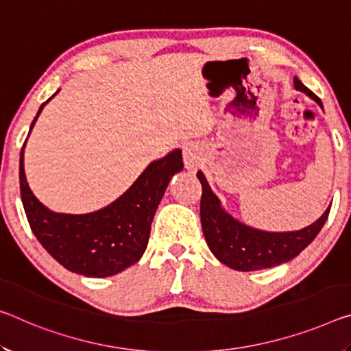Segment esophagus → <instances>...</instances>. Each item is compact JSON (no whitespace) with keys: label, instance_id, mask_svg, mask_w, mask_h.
I'll use <instances>...</instances> for the list:
<instances>
[{"label":"esophagus","instance_id":"obj_1","mask_svg":"<svg viewBox=\"0 0 351 351\" xmlns=\"http://www.w3.org/2000/svg\"><path fill=\"white\" fill-rule=\"evenodd\" d=\"M182 156H184V165L189 171H197L198 165H199V152L197 145L193 143H189V145L184 147V152H182Z\"/></svg>","mask_w":351,"mask_h":351}]
</instances>
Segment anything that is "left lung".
<instances>
[{
	"label": "left lung",
	"mask_w": 351,
	"mask_h": 351,
	"mask_svg": "<svg viewBox=\"0 0 351 351\" xmlns=\"http://www.w3.org/2000/svg\"><path fill=\"white\" fill-rule=\"evenodd\" d=\"M293 87L313 98L324 109L319 97L304 87L297 76L293 77ZM197 176L203 187L199 215H202V228L208 247L221 264L239 271L271 269L293 259L314 241L330 214L331 204L319 220L298 231L276 232L258 230L242 223L225 210L202 170Z\"/></svg>",
	"instance_id": "obj_1"
}]
</instances>
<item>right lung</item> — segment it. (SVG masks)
Listing matches in <instances>:
<instances>
[{"label":"right lung","instance_id":"right-lung-1","mask_svg":"<svg viewBox=\"0 0 351 351\" xmlns=\"http://www.w3.org/2000/svg\"><path fill=\"white\" fill-rule=\"evenodd\" d=\"M53 97L40 106L31 131ZM25 145L20 154L21 202L42 247L66 270L88 278L112 276L136 264L147 250L153 217L165 189L184 167L181 149L149 162L123 195L104 208L88 214H62L43 206L29 189Z\"/></svg>","mask_w":351,"mask_h":351}]
</instances>
